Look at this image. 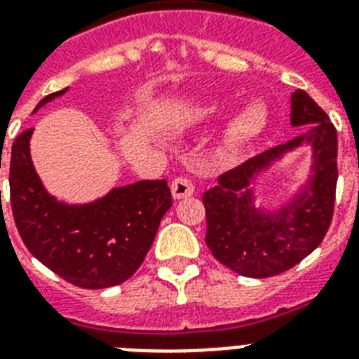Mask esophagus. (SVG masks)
<instances>
[{
  "label": "esophagus",
  "mask_w": 359,
  "mask_h": 359,
  "mask_svg": "<svg viewBox=\"0 0 359 359\" xmlns=\"http://www.w3.org/2000/svg\"><path fill=\"white\" fill-rule=\"evenodd\" d=\"M171 194H173L175 199L190 197L191 194H194V184H191L188 179H184V177H177V179L171 182Z\"/></svg>",
  "instance_id": "obj_1"
}]
</instances>
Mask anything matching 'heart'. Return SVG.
<instances>
[{
  "label": "heart",
  "mask_w": 359,
  "mask_h": 359,
  "mask_svg": "<svg viewBox=\"0 0 359 359\" xmlns=\"http://www.w3.org/2000/svg\"><path fill=\"white\" fill-rule=\"evenodd\" d=\"M224 106L219 102H210L203 106L197 111L199 119H212L216 115L222 114ZM266 124V109L262 108L259 102H250L248 106L240 109L238 114L229 121L227 128H225L224 141L227 147H238L251 137H255Z\"/></svg>",
  "instance_id": "1"
}]
</instances>
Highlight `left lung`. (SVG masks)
I'll list each match as a JSON object with an SVG mask.
<instances>
[{"mask_svg": "<svg viewBox=\"0 0 359 359\" xmlns=\"http://www.w3.org/2000/svg\"><path fill=\"white\" fill-rule=\"evenodd\" d=\"M290 124L304 132L219 175L203 194L207 245L212 255L245 278H270L296 266L326 236L337 186V132L324 109L306 91L290 97ZM302 144L312 147V175L301 191L278 211L252 205V180Z\"/></svg>", "mask_w": 359, "mask_h": 359, "instance_id": "1", "label": "left lung"}]
</instances>
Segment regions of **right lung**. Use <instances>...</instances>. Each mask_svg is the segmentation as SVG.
Returning a JSON list of instances; mask_svg holds the SVG:
<instances>
[{"label":"right lung","instance_id":"right-lung-1","mask_svg":"<svg viewBox=\"0 0 359 359\" xmlns=\"http://www.w3.org/2000/svg\"><path fill=\"white\" fill-rule=\"evenodd\" d=\"M63 93L67 89L44 97L36 109ZM31 134L33 128L24 130L14 140L8 162L11 207L25 248L81 289H108L132 278L173 205L168 182L140 180L97 201L67 205L42 186L31 162Z\"/></svg>","mask_w":359,"mask_h":359}]
</instances>
